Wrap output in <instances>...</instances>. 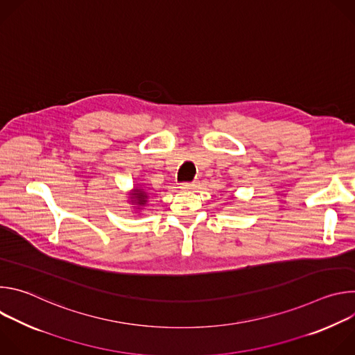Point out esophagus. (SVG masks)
<instances>
[{"label": "esophagus", "instance_id": "obj_1", "mask_svg": "<svg viewBox=\"0 0 355 355\" xmlns=\"http://www.w3.org/2000/svg\"><path fill=\"white\" fill-rule=\"evenodd\" d=\"M196 187H198V182L192 181V182H182L180 188L184 189V191H189V189H195Z\"/></svg>", "mask_w": 355, "mask_h": 355}]
</instances>
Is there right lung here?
Segmentation results:
<instances>
[{
	"instance_id": "right-lung-1",
	"label": "right lung",
	"mask_w": 355,
	"mask_h": 355,
	"mask_svg": "<svg viewBox=\"0 0 355 355\" xmlns=\"http://www.w3.org/2000/svg\"><path fill=\"white\" fill-rule=\"evenodd\" d=\"M146 199H147V192H144L143 189H135V192L132 193V200L139 207L146 204Z\"/></svg>"
}]
</instances>
